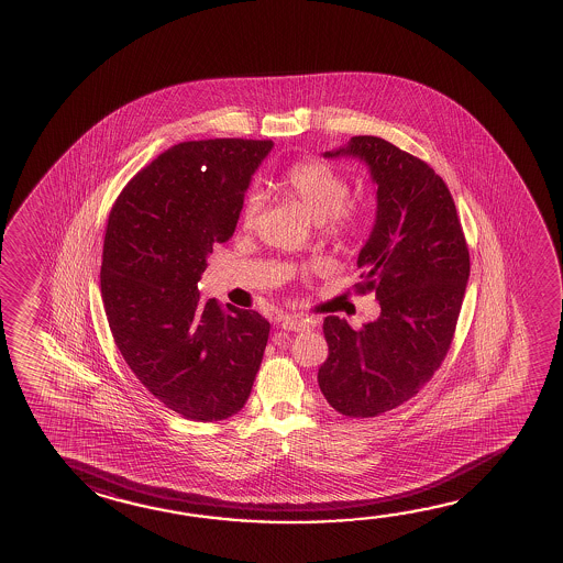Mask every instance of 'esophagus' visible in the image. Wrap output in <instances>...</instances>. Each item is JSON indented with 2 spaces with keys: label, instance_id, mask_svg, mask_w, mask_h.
I'll list each match as a JSON object with an SVG mask.
<instances>
[{
  "label": "esophagus",
  "instance_id": "1",
  "mask_svg": "<svg viewBox=\"0 0 563 563\" xmlns=\"http://www.w3.org/2000/svg\"><path fill=\"white\" fill-rule=\"evenodd\" d=\"M280 325L285 328V330H292V332H302L306 328H310V325H314L312 320H308V318H302V316H283V320H280Z\"/></svg>",
  "mask_w": 563,
  "mask_h": 563
}]
</instances>
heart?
Segmentation results:
<instances>
[{
	"label": "heart",
	"mask_w": 563,
	"mask_h": 563,
	"mask_svg": "<svg viewBox=\"0 0 563 563\" xmlns=\"http://www.w3.org/2000/svg\"><path fill=\"white\" fill-rule=\"evenodd\" d=\"M286 188L295 196L316 223H322L324 235L334 241H352L362 231L364 219L345 208L350 198V186L334 168L324 162H298L286 172ZM263 191L249 189L243 201V223L253 228L263 209Z\"/></svg>",
	"instance_id": "1"
}]
</instances>
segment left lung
<instances>
[{
  "instance_id": "obj_1",
  "label": "left lung",
  "mask_w": 563,
  "mask_h": 563,
  "mask_svg": "<svg viewBox=\"0 0 563 563\" xmlns=\"http://www.w3.org/2000/svg\"><path fill=\"white\" fill-rule=\"evenodd\" d=\"M324 158L364 162L375 184V223L357 255L382 312L354 330L325 316L330 354L318 369L325 401L345 417H375L419 394L451 347L471 273L468 247L443 178L377 136H354Z\"/></svg>"
}]
</instances>
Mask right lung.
<instances>
[{
  "label": "right lung",
  "instance_id": "obj_1",
  "mask_svg": "<svg viewBox=\"0 0 563 563\" xmlns=\"http://www.w3.org/2000/svg\"><path fill=\"white\" fill-rule=\"evenodd\" d=\"M271 140L181 142L159 154L110 209L100 292L110 332L140 384L191 421L247 404L271 324L255 310L199 300L209 253L233 238Z\"/></svg>",
  "mask_w": 563,
  "mask_h": 563
}]
</instances>
